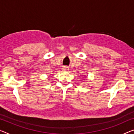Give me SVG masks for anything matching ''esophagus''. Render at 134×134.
I'll return each instance as SVG.
<instances>
[{"instance_id": "obj_1", "label": "esophagus", "mask_w": 134, "mask_h": 134, "mask_svg": "<svg viewBox=\"0 0 134 134\" xmlns=\"http://www.w3.org/2000/svg\"><path fill=\"white\" fill-rule=\"evenodd\" d=\"M63 71H69L68 68L66 67V66L64 67V68H63Z\"/></svg>"}]
</instances>
